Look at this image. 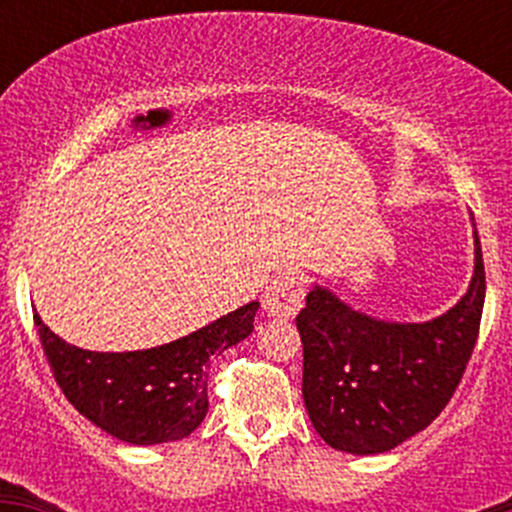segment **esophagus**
Wrapping results in <instances>:
<instances>
[{
  "label": "esophagus",
  "instance_id": "obj_1",
  "mask_svg": "<svg viewBox=\"0 0 512 512\" xmlns=\"http://www.w3.org/2000/svg\"><path fill=\"white\" fill-rule=\"evenodd\" d=\"M262 304L270 314L275 317H294V314L302 309L304 304V280L299 272H282L280 277L272 280V285L267 287Z\"/></svg>",
  "mask_w": 512,
  "mask_h": 512
}]
</instances>
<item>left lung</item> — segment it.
Here are the masks:
<instances>
[{
	"label": "left lung",
	"mask_w": 512,
	"mask_h": 512,
	"mask_svg": "<svg viewBox=\"0 0 512 512\" xmlns=\"http://www.w3.org/2000/svg\"><path fill=\"white\" fill-rule=\"evenodd\" d=\"M466 297L423 324L379 322L314 287L297 314L304 349L302 396L312 426L337 451L384 453L436 421L456 394L476 347L485 267Z\"/></svg>",
	"instance_id": "1"
}]
</instances>
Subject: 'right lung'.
Listing matches in <instances>:
<instances>
[{
    "instance_id": "add662e5",
    "label": "right lung",
    "mask_w": 512,
    "mask_h": 512,
    "mask_svg": "<svg viewBox=\"0 0 512 512\" xmlns=\"http://www.w3.org/2000/svg\"><path fill=\"white\" fill-rule=\"evenodd\" d=\"M260 304L250 302L208 327L146 352L103 354L56 337L34 309L39 342L69 404L133 446L180 441L208 414L210 359L250 337Z\"/></svg>"
}]
</instances>
